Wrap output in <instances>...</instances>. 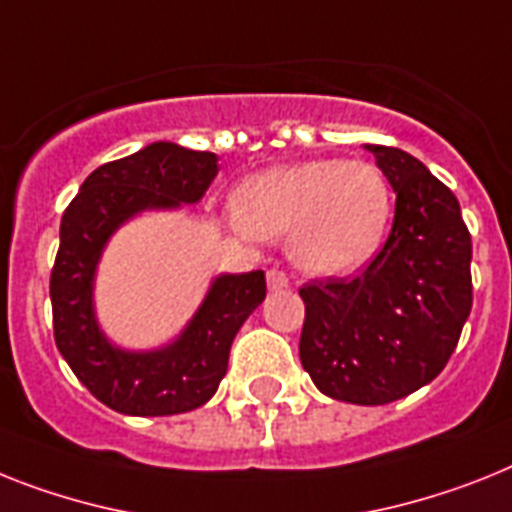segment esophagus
I'll return each instance as SVG.
<instances>
[{
	"label": "esophagus",
	"mask_w": 512,
	"mask_h": 512,
	"mask_svg": "<svg viewBox=\"0 0 512 512\" xmlns=\"http://www.w3.org/2000/svg\"><path fill=\"white\" fill-rule=\"evenodd\" d=\"M266 285H269V290H285L290 285V280H287V274L280 272V269H269L266 272Z\"/></svg>",
	"instance_id": "esophagus-1"
}]
</instances>
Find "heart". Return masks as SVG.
<instances>
[{
  "label": "heart",
  "mask_w": 512,
  "mask_h": 512,
  "mask_svg": "<svg viewBox=\"0 0 512 512\" xmlns=\"http://www.w3.org/2000/svg\"><path fill=\"white\" fill-rule=\"evenodd\" d=\"M232 214L256 238H287V253L303 272L345 277L382 248L392 188L366 159H308L246 177L232 196Z\"/></svg>",
  "instance_id": "heart-1"
}]
</instances>
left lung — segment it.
<instances>
[{"label": "left lung", "mask_w": 512, "mask_h": 512, "mask_svg": "<svg viewBox=\"0 0 512 512\" xmlns=\"http://www.w3.org/2000/svg\"><path fill=\"white\" fill-rule=\"evenodd\" d=\"M395 190L379 253L353 277L301 287V363L329 398L384 405L432 382L471 314V232L455 193L408 151L363 146Z\"/></svg>", "instance_id": "1"}]
</instances>
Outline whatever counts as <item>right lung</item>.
Returning <instances> with one entry per match:
<instances>
[{
  "label": "right lung",
  "instance_id": "obj_1",
  "mask_svg": "<svg viewBox=\"0 0 512 512\" xmlns=\"http://www.w3.org/2000/svg\"><path fill=\"white\" fill-rule=\"evenodd\" d=\"M217 170V154L156 141L101 164L62 214L49 282L54 342L75 377L112 411L175 416L204 405L227 374L238 329L266 298L261 269L219 274L180 337L143 353L112 345L96 324V266L114 230L146 209L196 204Z\"/></svg>",
  "mask_w": 512,
  "mask_h": 512
}]
</instances>
